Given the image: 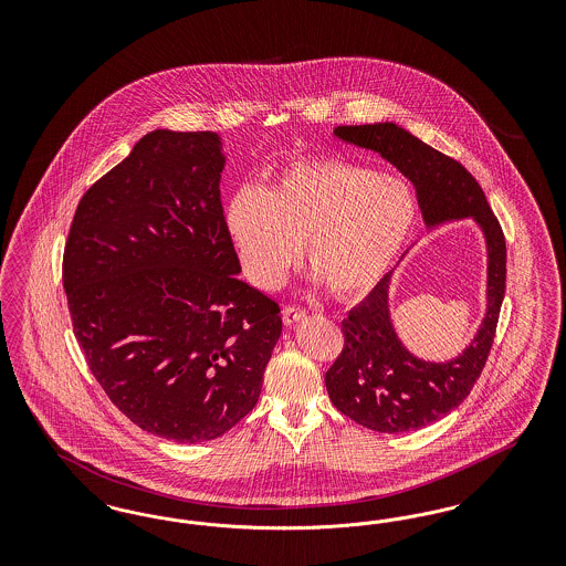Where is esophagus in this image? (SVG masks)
I'll return each instance as SVG.
<instances>
[{"instance_id": "1", "label": "esophagus", "mask_w": 566, "mask_h": 566, "mask_svg": "<svg viewBox=\"0 0 566 566\" xmlns=\"http://www.w3.org/2000/svg\"><path fill=\"white\" fill-rule=\"evenodd\" d=\"M305 310L303 307H295V305H289L282 310V321L286 326H293V324L301 323L305 318Z\"/></svg>"}]
</instances>
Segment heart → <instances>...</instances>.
<instances>
[{
  "mask_svg": "<svg viewBox=\"0 0 566 566\" xmlns=\"http://www.w3.org/2000/svg\"><path fill=\"white\" fill-rule=\"evenodd\" d=\"M227 231L245 275L275 289L305 242V261L337 296L369 293L392 268L418 222L411 187L356 163L289 165L268 192L242 189Z\"/></svg>",
  "mask_w": 566,
  "mask_h": 566,
  "instance_id": "b5f03b06",
  "label": "heart"
}]
</instances>
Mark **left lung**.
<instances>
[{
	"label": "left lung",
	"mask_w": 566,
	"mask_h": 566,
	"mask_svg": "<svg viewBox=\"0 0 566 566\" xmlns=\"http://www.w3.org/2000/svg\"><path fill=\"white\" fill-rule=\"evenodd\" d=\"M333 134L342 142L374 150L403 174L416 189L427 229L473 218L484 235V321L457 358L434 363L405 348L388 305L395 270L388 271L342 323L344 350L324 376L333 405L371 431H418L454 411L484 369L505 296V238L478 180L460 163L403 127L395 123L342 125Z\"/></svg>",
	"instance_id": "1"
}]
</instances>
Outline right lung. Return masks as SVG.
Listing matches in <instances>:
<instances>
[{
  "label": "right lung",
  "mask_w": 566,
  "mask_h": 566,
  "mask_svg": "<svg viewBox=\"0 0 566 566\" xmlns=\"http://www.w3.org/2000/svg\"><path fill=\"white\" fill-rule=\"evenodd\" d=\"M214 132L144 135L76 208L63 289L88 369L146 432L210 441L256 405L280 305L242 282Z\"/></svg>",
  "instance_id": "1"
}]
</instances>
